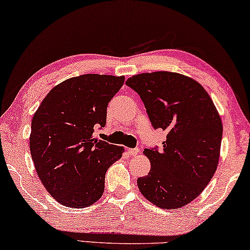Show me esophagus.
<instances>
[{"mask_svg": "<svg viewBox=\"0 0 250 250\" xmlns=\"http://www.w3.org/2000/svg\"><path fill=\"white\" fill-rule=\"evenodd\" d=\"M127 152H128V154L130 156H135V155L138 154V153H140V149H138V148H128Z\"/></svg>", "mask_w": 250, "mask_h": 250, "instance_id": "obj_1", "label": "esophagus"}]
</instances>
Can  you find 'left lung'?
Listing matches in <instances>:
<instances>
[{"label": "left lung", "mask_w": 250, "mask_h": 250, "mask_svg": "<svg viewBox=\"0 0 250 250\" xmlns=\"http://www.w3.org/2000/svg\"><path fill=\"white\" fill-rule=\"evenodd\" d=\"M126 85L140 95L153 127L167 132L162 151L144 149L151 170L137 179L138 189L159 208L187 206L218 167L222 123L212 99L198 82L178 72H145Z\"/></svg>", "instance_id": "1"}]
</instances>
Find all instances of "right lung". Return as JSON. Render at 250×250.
Listing matches in <instances>:
<instances>
[{
	"label": "right lung",
	"mask_w": 250,
	"mask_h": 250,
	"mask_svg": "<svg viewBox=\"0 0 250 250\" xmlns=\"http://www.w3.org/2000/svg\"><path fill=\"white\" fill-rule=\"evenodd\" d=\"M125 77L87 74L53 87L34 113L30 152L38 176L61 205L85 208L105 190L108 167L124 147L96 140V126L106 124L107 105Z\"/></svg>",
	"instance_id": "obj_1"
}]
</instances>
